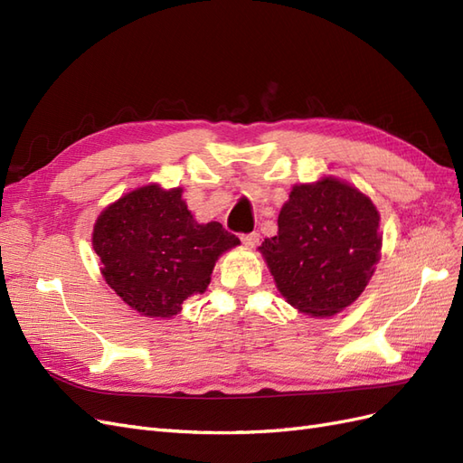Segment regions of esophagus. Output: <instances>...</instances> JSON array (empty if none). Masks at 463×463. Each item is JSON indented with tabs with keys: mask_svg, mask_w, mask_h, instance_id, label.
<instances>
[{
	"mask_svg": "<svg viewBox=\"0 0 463 463\" xmlns=\"http://www.w3.org/2000/svg\"><path fill=\"white\" fill-rule=\"evenodd\" d=\"M241 243L245 247H255L259 243V233L250 232V233H241Z\"/></svg>",
	"mask_w": 463,
	"mask_h": 463,
	"instance_id": "1",
	"label": "esophagus"
}]
</instances>
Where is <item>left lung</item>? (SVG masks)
<instances>
[{"label":"left lung","mask_w":463,"mask_h":463,"mask_svg":"<svg viewBox=\"0 0 463 463\" xmlns=\"http://www.w3.org/2000/svg\"><path fill=\"white\" fill-rule=\"evenodd\" d=\"M378 222L369 197L326 177L293 187L279 210L278 235L259 249L291 307L332 317L361 296L374 272L383 245Z\"/></svg>","instance_id":"left-lung-1"}]
</instances>
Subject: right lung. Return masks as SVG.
I'll return each instance as SVG.
<instances>
[{
  "instance_id": "1",
  "label": "right lung",
  "mask_w": 463,
  "mask_h": 463,
  "mask_svg": "<svg viewBox=\"0 0 463 463\" xmlns=\"http://www.w3.org/2000/svg\"><path fill=\"white\" fill-rule=\"evenodd\" d=\"M240 240L220 222L199 223L181 189L125 194L98 216L92 247L109 288L146 317H174L210 284L218 257Z\"/></svg>"
}]
</instances>
